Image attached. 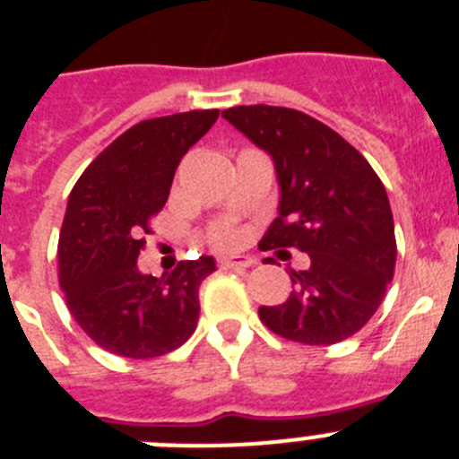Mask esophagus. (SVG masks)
<instances>
[{"instance_id": "34e87169", "label": "esophagus", "mask_w": 459, "mask_h": 459, "mask_svg": "<svg viewBox=\"0 0 459 459\" xmlns=\"http://www.w3.org/2000/svg\"><path fill=\"white\" fill-rule=\"evenodd\" d=\"M254 264V260L251 258H242V255H238V258H226L221 260L220 267L221 269H233V272H247V269Z\"/></svg>"}]
</instances>
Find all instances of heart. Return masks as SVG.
Segmentation results:
<instances>
[{
    "label": "heart",
    "mask_w": 459,
    "mask_h": 459,
    "mask_svg": "<svg viewBox=\"0 0 459 459\" xmlns=\"http://www.w3.org/2000/svg\"><path fill=\"white\" fill-rule=\"evenodd\" d=\"M210 244L215 247L217 251H235L239 249L247 239V233L242 229L233 224H217L215 229L210 230Z\"/></svg>",
    "instance_id": "obj_1"
}]
</instances>
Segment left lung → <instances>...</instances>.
Returning <instances> with one entry per match:
<instances>
[{"instance_id":"left-lung-1","label":"left lung","mask_w":459,"mask_h":459,"mask_svg":"<svg viewBox=\"0 0 459 459\" xmlns=\"http://www.w3.org/2000/svg\"><path fill=\"white\" fill-rule=\"evenodd\" d=\"M221 117L276 165L281 204L263 249H299L310 258L303 272L290 269L292 292L281 306L260 307V321L307 346L355 335L383 303L396 264L383 181L340 133L301 110L235 106Z\"/></svg>"}]
</instances>
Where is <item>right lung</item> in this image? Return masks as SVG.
I'll return each mask as SVG.
<instances>
[{"label": "right lung", "mask_w": 459, "mask_h": 459, "mask_svg": "<svg viewBox=\"0 0 459 459\" xmlns=\"http://www.w3.org/2000/svg\"><path fill=\"white\" fill-rule=\"evenodd\" d=\"M220 110H190L138 122L94 158L72 190L58 238V281L85 335L133 359L158 358L190 340L199 288L215 260H183L162 278L140 273L152 233L187 149Z\"/></svg>", "instance_id": "obj_1"}]
</instances>
